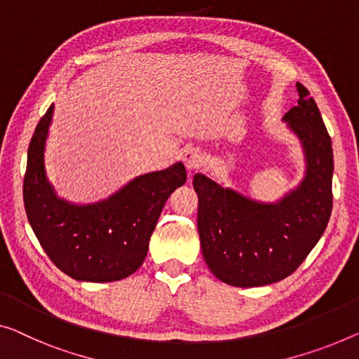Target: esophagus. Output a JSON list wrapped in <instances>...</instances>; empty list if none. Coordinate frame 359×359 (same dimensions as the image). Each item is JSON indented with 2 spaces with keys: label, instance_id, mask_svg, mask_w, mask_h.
Wrapping results in <instances>:
<instances>
[{
  "label": "esophagus",
  "instance_id": "obj_1",
  "mask_svg": "<svg viewBox=\"0 0 359 359\" xmlns=\"http://www.w3.org/2000/svg\"><path fill=\"white\" fill-rule=\"evenodd\" d=\"M184 163L189 170H195L203 164V153L200 148H189L184 153Z\"/></svg>",
  "mask_w": 359,
  "mask_h": 359
}]
</instances>
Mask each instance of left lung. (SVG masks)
Listing matches in <instances>:
<instances>
[{
  "mask_svg": "<svg viewBox=\"0 0 359 359\" xmlns=\"http://www.w3.org/2000/svg\"><path fill=\"white\" fill-rule=\"evenodd\" d=\"M298 104L283 122L299 140L304 177L274 203L256 201L195 174L203 258L219 280L263 287L298 269L327 227L332 212V142L309 92L297 83Z\"/></svg>",
  "mask_w": 359,
  "mask_h": 359,
  "instance_id": "left-lung-1",
  "label": "left lung"
}]
</instances>
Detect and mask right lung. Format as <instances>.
Listing matches in <instances>:
<instances>
[{
    "mask_svg": "<svg viewBox=\"0 0 359 359\" xmlns=\"http://www.w3.org/2000/svg\"><path fill=\"white\" fill-rule=\"evenodd\" d=\"M55 104L30 140L24 177L27 219L56 267L82 282L126 279L143 264L168 198L185 184L182 163L132 179L106 200L76 205L56 194L46 175L45 148Z\"/></svg>",
    "mask_w": 359,
    "mask_h": 359,
    "instance_id": "add662e5",
    "label": "right lung"
}]
</instances>
